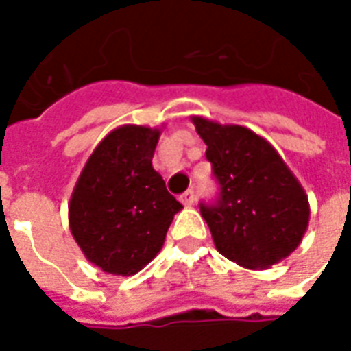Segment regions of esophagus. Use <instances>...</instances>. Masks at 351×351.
Segmentation results:
<instances>
[{
  "label": "esophagus",
  "instance_id": "34e87169",
  "mask_svg": "<svg viewBox=\"0 0 351 351\" xmlns=\"http://www.w3.org/2000/svg\"><path fill=\"white\" fill-rule=\"evenodd\" d=\"M180 201H182L186 206H191L193 203H195V191H193V190L184 191L182 195H180Z\"/></svg>",
  "mask_w": 351,
  "mask_h": 351
}]
</instances>
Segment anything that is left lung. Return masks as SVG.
Here are the masks:
<instances>
[{"label": "left lung", "mask_w": 351, "mask_h": 351, "mask_svg": "<svg viewBox=\"0 0 351 351\" xmlns=\"http://www.w3.org/2000/svg\"><path fill=\"white\" fill-rule=\"evenodd\" d=\"M205 141L218 195L201 201V216L221 256L267 269L299 246L308 226V197L265 138L243 125L193 118Z\"/></svg>", "instance_id": "left-lung-1"}]
</instances>
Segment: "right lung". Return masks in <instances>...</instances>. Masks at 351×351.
Here are the masks:
<instances>
[{
	"mask_svg": "<svg viewBox=\"0 0 351 351\" xmlns=\"http://www.w3.org/2000/svg\"><path fill=\"white\" fill-rule=\"evenodd\" d=\"M160 130L110 131L82 169L69 203L75 241L93 265L130 276L161 250L182 208L152 167Z\"/></svg>",
	"mask_w": 351,
	"mask_h": 351,
	"instance_id": "right-lung-1",
	"label": "right lung"
}]
</instances>
